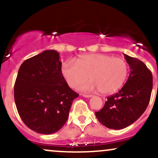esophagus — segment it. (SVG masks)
Returning <instances> with one entry per match:
<instances>
[{"instance_id": "esophagus-1", "label": "esophagus", "mask_w": 158, "mask_h": 158, "mask_svg": "<svg viewBox=\"0 0 158 158\" xmlns=\"http://www.w3.org/2000/svg\"><path fill=\"white\" fill-rule=\"evenodd\" d=\"M82 97H84L85 98H90L92 97V95H90V94H82Z\"/></svg>"}]
</instances>
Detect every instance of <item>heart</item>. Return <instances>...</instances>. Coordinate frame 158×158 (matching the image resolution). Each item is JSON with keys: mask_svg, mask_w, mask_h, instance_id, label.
Returning a JSON list of instances; mask_svg holds the SVG:
<instances>
[{"mask_svg": "<svg viewBox=\"0 0 158 158\" xmlns=\"http://www.w3.org/2000/svg\"><path fill=\"white\" fill-rule=\"evenodd\" d=\"M61 74L71 88L80 86L84 91L99 90L104 94L118 90L126 81L128 73V64L124 59L105 54H85L76 60L66 61L61 65Z\"/></svg>", "mask_w": 158, "mask_h": 158, "instance_id": "b5f03b06", "label": "heart"}]
</instances>
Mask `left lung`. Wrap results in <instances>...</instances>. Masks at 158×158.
Listing matches in <instances>:
<instances>
[{
	"instance_id": "1",
	"label": "left lung",
	"mask_w": 158,
	"mask_h": 158,
	"mask_svg": "<svg viewBox=\"0 0 158 158\" xmlns=\"http://www.w3.org/2000/svg\"><path fill=\"white\" fill-rule=\"evenodd\" d=\"M130 67L129 77L124 86L114 95L107 97L105 106L96 117L103 126L119 130L129 126L144 113L152 90V75L139 59L124 54Z\"/></svg>"
}]
</instances>
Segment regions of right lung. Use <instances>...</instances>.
Returning <instances> with one entry per match:
<instances>
[{"mask_svg": "<svg viewBox=\"0 0 158 158\" xmlns=\"http://www.w3.org/2000/svg\"><path fill=\"white\" fill-rule=\"evenodd\" d=\"M56 50H44L27 59L20 67L14 87L18 111L32 131L50 135L68 120L73 101L79 97L61 74Z\"/></svg>", "mask_w": 158, "mask_h": 158, "instance_id": "1", "label": "right lung"}]
</instances>
